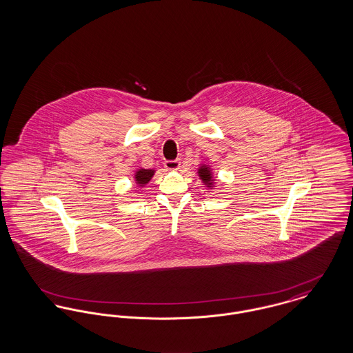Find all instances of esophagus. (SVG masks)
<instances>
[{"label": "esophagus", "mask_w": 353, "mask_h": 353, "mask_svg": "<svg viewBox=\"0 0 353 353\" xmlns=\"http://www.w3.org/2000/svg\"><path fill=\"white\" fill-rule=\"evenodd\" d=\"M164 167H165L167 170L174 172V170H179V169H180V167H181V161H180V160H169V161H165Z\"/></svg>", "instance_id": "1"}]
</instances>
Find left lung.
Returning <instances> with one entry per match:
<instances>
[{
    "mask_svg": "<svg viewBox=\"0 0 353 353\" xmlns=\"http://www.w3.org/2000/svg\"><path fill=\"white\" fill-rule=\"evenodd\" d=\"M197 174L202 181V184L205 185L208 189H213L216 185V176L213 173V170L210 168V165L208 164H200V167L197 169Z\"/></svg>",
    "mask_w": 353,
    "mask_h": 353,
    "instance_id": "obj_1",
    "label": "left lung"
}]
</instances>
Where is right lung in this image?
<instances>
[{
    "label": "right lung",
    "mask_w": 353,
    "mask_h": 353,
    "mask_svg": "<svg viewBox=\"0 0 353 353\" xmlns=\"http://www.w3.org/2000/svg\"><path fill=\"white\" fill-rule=\"evenodd\" d=\"M154 169L139 168L134 170V179L136 188L141 189L148 184L154 174Z\"/></svg>",
    "instance_id": "1"
}]
</instances>
